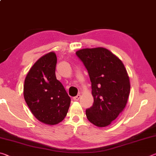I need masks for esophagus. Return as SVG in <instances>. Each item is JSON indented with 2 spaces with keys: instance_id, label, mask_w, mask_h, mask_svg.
I'll use <instances>...</instances> for the list:
<instances>
[{
  "instance_id": "34e87169",
  "label": "esophagus",
  "mask_w": 156,
  "mask_h": 156,
  "mask_svg": "<svg viewBox=\"0 0 156 156\" xmlns=\"http://www.w3.org/2000/svg\"><path fill=\"white\" fill-rule=\"evenodd\" d=\"M80 96H81L80 95H77L76 96L73 97V100H75V101H78V100H79V99L80 98Z\"/></svg>"
}]
</instances>
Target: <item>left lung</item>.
Masks as SVG:
<instances>
[{"label": "left lung", "mask_w": 156, "mask_h": 156, "mask_svg": "<svg viewBox=\"0 0 156 156\" xmlns=\"http://www.w3.org/2000/svg\"><path fill=\"white\" fill-rule=\"evenodd\" d=\"M88 71L93 106L86 110L90 122L98 127L109 125L125 109L130 93V81L119 58L105 47L76 51Z\"/></svg>", "instance_id": "8db88e82"}]
</instances>
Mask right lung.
Here are the masks:
<instances>
[{"label": "right lung", "mask_w": 156, "mask_h": 156, "mask_svg": "<svg viewBox=\"0 0 156 156\" xmlns=\"http://www.w3.org/2000/svg\"><path fill=\"white\" fill-rule=\"evenodd\" d=\"M57 57L54 51L41 56L30 68L25 79L23 95L37 120L55 125L67 115L71 99L56 77Z\"/></svg>", "instance_id": "add662e5"}]
</instances>
